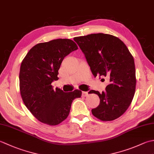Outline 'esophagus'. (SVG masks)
<instances>
[{"instance_id":"esophagus-1","label":"esophagus","mask_w":154,"mask_h":154,"mask_svg":"<svg viewBox=\"0 0 154 154\" xmlns=\"http://www.w3.org/2000/svg\"><path fill=\"white\" fill-rule=\"evenodd\" d=\"M87 95H88L87 92H85V91H83V92H82V96L83 97H87Z\"/></svg>"}]
</instances>
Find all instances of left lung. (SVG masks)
<instances>
[{
  "label": "left lung",
  "mask_w": 154,
  "mask_h": 154,
  "mask_svg": "<svg viewBox=\"0 0 154 154\" xmlns=\"http://www.w3.org/2000/svg\"><path fill=\"white\" fill-rule=\"evenodd\" d=\"M85 55L94 77H106L109 85L105 91L97 94L100 104L92 114L101 120H115L131 104L136 89L134 60L126 45L114 35L92 34L73 38ZM104 81V79H102Z\"/></svg>",
  "instance_id": "left-lung-1"
}]
</instances>
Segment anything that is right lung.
I'll use <instances>...</instances> for the list:
<instances>
[{"label":"right lung","instance_id":"obj_1","mask_svg":"<svg viewBox=\"0 0 154 154\" xmlns=\"http://www.w3.org/2000/svg\"><path fill=\"white\" fill-rule=\"evenodd\" d=\"M78 47L69 39H57L38 44L23 60L20 70V91L26 106L40 122L57 125L67 119L71 103L82 92L65 93L54 89L62 61Z\"/></svg>","mask_w":154,"mask_h":154}]
</instances>
